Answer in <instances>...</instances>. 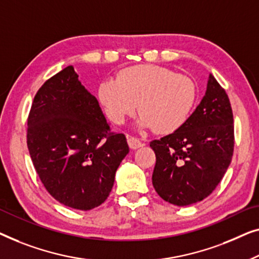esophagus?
I'll return each instance as SVG.
<instances>
[{
    "instance_id": "34e87169",
    "label": "esophagus",
    "mask_w": 259,
    "mask_h": 259,
    "mask_svg": "<svg viewBox=\"0 0 259 259\" xmlns=\"http://www.w3.org/2000/svg\"><path fill=\"white\" fill-rule=\"evenodd\" d=\"M128 144H129V148L133 149V150L141 148L142 145H143V143H142L138 138L133 137V136H128Z\"/></svg>"
}]
</instances>
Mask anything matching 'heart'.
<instances>
[{"label": "heart", "instance_id": "heart-1", "mask_svg": "<svg viewBox=\"0 0 259 259\" xmlns=\"http://www.w3.org/2000/svg\"><path fill=\"white\" fill-rule=\"evenodd\" d=\"M97 98L115 124L121 125L136 110V125L170 134L187 121L196 101V84L183 74L155 64L135 65L119 71L115 81L98 85Z\"/></svg>", "mask_w": 259, "mask_h": 259}]
</instances>
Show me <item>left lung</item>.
Wrapping results in <instances>:
<instances>
[{
  "label": "left lung",
  "mask_w": 259,
  "mask_h": 259,
  "mask_svg": "<svg viewBox=\"0 0 259 259\" xmlns=\"http://www.w3.org/2000/svg\"><path fill=\"white\" fill-rule=\"evenodd\" d=\"M234 144L230 101L210 74L205 95L184 124L150 142L156 155L152 174L156 192L178 206L203 201L227 172Z\"/></svg>",
  "instance_id": "obj_1"
}]
</instances>
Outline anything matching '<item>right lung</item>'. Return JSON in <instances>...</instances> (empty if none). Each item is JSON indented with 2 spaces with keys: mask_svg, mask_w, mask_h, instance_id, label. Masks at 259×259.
Segmentation results:
<instances>
[{
  "mask_svg": "<svg viewBox=\"0 0 259 259\" xmlns=\"http://www.w3.org/2000/svg\"><path fill=\"white\" fill-rule=\"evenodd\" d=\"M27 144L47 191L65 206L92 210L110 194L129 147L111 133L98 101L69 65L46 81L28 117Z\"/></svg>",
  "mask_w": 259,
  "mask_h": 259,
  "instance_id": "right-lung-1",
  "label": "right lung"
}]
</instances>
